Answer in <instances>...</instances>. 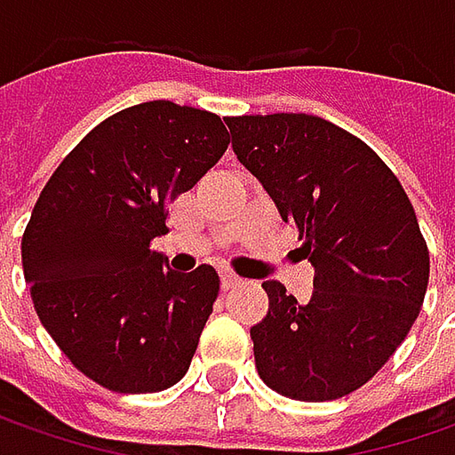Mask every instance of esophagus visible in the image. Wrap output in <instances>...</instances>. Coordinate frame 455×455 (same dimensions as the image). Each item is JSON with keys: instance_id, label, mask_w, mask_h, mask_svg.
I'll list each match as a JSON object with an SVG mask.
<instances>
[{"instance_id": "obj_1", "label": "esophagus", "mask_w": 455, "mask_h": 455, "mask_svg": "<svg viewBox=\"0 0 455 455\" xmlns=\"http://www.w3.org/2000/svg\"><path fill=\"white\" fill-rule=\"evenodd\" d=\"M240 283V278H237L235 273L225 271L222 273V289H233V286H237Z\"/></svg>"}]
</instances>
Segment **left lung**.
Here are the masks:
<instances>
[{"mask_svg": "<svg viewBox=\"0 0 455 455\" xmlns=\"http://www.w3.org/2000/svg\"><path fill=\"white\" fill-rule=\"evenodd\" d=\"M237 159L299 230L314 296L266 281L268 314L251 329L260 379L301 403L337 400L382 370L420 314L430 275L411 200L355 133L308 114L225 118Z\"/></svg>", "mask_w": 455, "mask_h": 455, "instance_id": "left-lung-1", "label": "left lung"}]
</instances>
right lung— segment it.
Wrapping results in <instances>:
<instances>
[{
	"mask_svg": "<svg viewBox=\"0 0 455 455\" xmlns=\"http://www.w3.org/2000/svg\"><path fill=\"white\" fill-rule=\"evenodd\" d=\"M230 144L210 111L149 100L100 121L44 184L22 235L32 304L73 367L114 393L180 382L220 275L166 268V207Z\"/></svg>",
	"mask_w": 455,
	"mask_h": 455,
	"instance_id": "1",
	"label": "right lung"
}]
</instances>
